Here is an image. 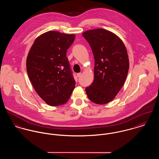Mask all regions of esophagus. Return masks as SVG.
I'll return each mask as SVG.
<instances>
[{
  "mask_svg": "<svg viewBox=\"0 0 159 159\" xmlns=\"http://www.w3.org/2000/svg\"><path fill=\"white\" fill-rule=\"evenodd\" d=\"M81 75V73H77V75H76V76H78V78L80 77Z\"/></svg>",
  "mask_w": 159,
  "mask_h": 159,
  "instance_id": "esophagus-1",
  "label": "esophagus"
}]
</instances>
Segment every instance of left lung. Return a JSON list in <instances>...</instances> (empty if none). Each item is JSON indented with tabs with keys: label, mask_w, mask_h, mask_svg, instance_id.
<instances>
[{
	"label": "left lung",
	"mask_w": 159,
	"mask_h": 159,
	"mask_svg": "<svg viewBox=\"0 0 159 159\" xmlns=\"http://www.w3.org/2000/svg\"><path fill=\"white\" fill-rule=\"evenodd\" d=\"M95 59L94 80L86 87L89 99L98 104L112 101L123 86L129 62L126 48L114 33L103 29L83 33Z\"/></svg>",
	"instance_id": "1"
}]
</instances>
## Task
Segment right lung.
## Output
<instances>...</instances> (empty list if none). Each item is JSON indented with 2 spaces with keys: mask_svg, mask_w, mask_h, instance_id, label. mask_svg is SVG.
Segmentation results:
<instances>
[{
  "mask_svg": "<svg viewBox=\"0 0 159 159\" xmlns=\"http://www.w3.org/2000/svg\"><path fill=\"white\" fill-rule=\"evenodd\" d=\"M75 38L55 31L46 32L34 41L27 58L30 80L39 96L51 106L65 104L75 81L67 58V50Z\"/></svg>",
  "mask_w": 159,
  "mask_h": 159,
  "instance_id": "1",
  "label": "right lung"
}]
</instances>
